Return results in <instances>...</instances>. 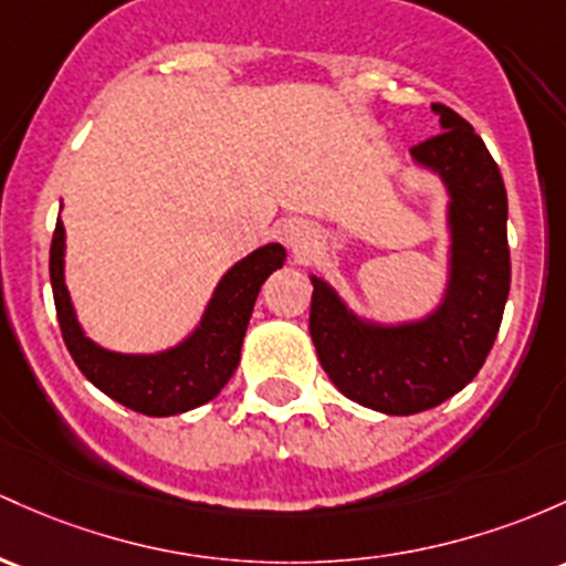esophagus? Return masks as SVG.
<instances>
[{
    "instance_id": "obj_1",
    "label": "esophagus",
    "mask_w": 566,
    "mask_h": 566,
    "mask_svg": "<svg viewBox=\"0 0 566 566\" xmlns=\"http://www.w3.org/2000/svg\"><path fill=\"white\" fill-rule=\"evenodd\" d=\"M282 235L290 247H303L308 241V231L303 222H287V226L282 228Z\"/></svg>"
}]
</instances>
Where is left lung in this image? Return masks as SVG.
Returning <instances> with one entry per match:
<instances>
[{
  "mask_svg": "<svg viewBox=\"0 0 566 566\" xmlns=\"http://www.w3.org/2000/svg\"><path fill=\"white\" fill-rule=\"evenodd\" d=\"M440 134L411 147L419 169L446 190V284L424 316H363L312 273L308 331L319 365L340 395L387 416L430 411L473 381L492 352L507 290V196L483 139L464 117L432 104Z\"/></svg>",
  "mask_w": 566,
  "mask_h": 566,
  "instance_id": "1",
  "label": "left lung"
}]
</instances>
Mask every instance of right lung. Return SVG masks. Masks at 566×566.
<instances>
[{"mask_svg": "<svg viewBox=\"0 0 566 566\" xmlns=\"http://www.w3.org/2000/svg\"><path fill=\"white\" fill-rule=\"evenodd\" d=\"M287 250L265 244L222 273L201 319L182 340L160 352H112L85 333L66 287V231L55 222L51 284L61 335L72 359L96 389L145 416H174L214 400L239 368L241 344L260 287L282 269Z\"/></svg>", "mask_w": 566, "mask_h": 566, "instance_id": "add662e5", "label": "right lung"}]
</instances>
